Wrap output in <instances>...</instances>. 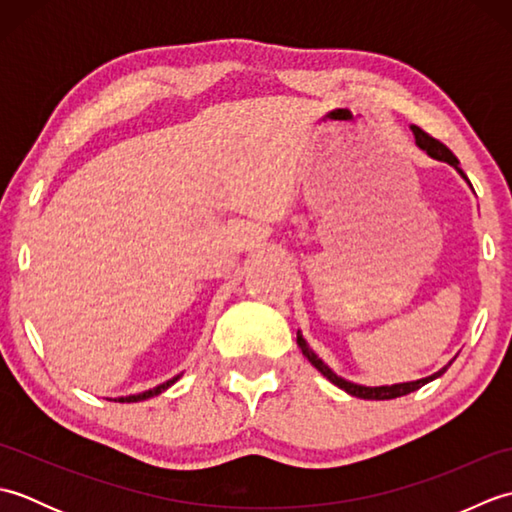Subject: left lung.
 <instances>
[{"mask_svg":"<svg viewBox=\"0 0 512 512\" xmlns=\"http://www.w3.org/2000/svg\"><path fill=\"white\" fill-rule=\"evenodd\" d=\"M411 132H413V136H416V145H418L420 149L427 151V154H429L431 158L449 162V165L458 169L460 176H462L466 182H469V178H466L464 171L460 169V160L453 156V151H451L447 145H442L438 138L429 136V134L424 132V129H420L418 125H411ZM469 184H471V182H469ZM297 343H299V347H301L303 356H306L308 361H310L314 367H317L325 378L330 380V383H334L336 387H341V389L347 391V394H350V396L363 398V400H391V398H398V396H407V394H411V391H416V389L424 387L427 383H431V380H436L438 376H442V374L449 369V365H451V363H449L447 367H442L440 372H436L433 376L413 380V383H400V385H387V387H363V385L350 383V380H345V378H341V376H336V374L332 372V369H330L328 365H325L317 354H314V352L310 350V345L306 343V339H303V336H301L299 332H297Z\"/></svg>","mask_w":512,"mask_h":512,"instance_id":"left-lung-1","label":"left lung"}]
</instances>
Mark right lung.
Here are the masks:
<instances>
[{
	"label": "right lung",
	"mask_w": 512,
	"mask_h": 512,
	"mask_svg": "<svg viewBox=\"0 0 512 512\" xmlns=\"http://www.w3.org/2000/svg\"><path fill=\"white\" fill-rule=\"evenodd\" d=\"M180 376H176V378H171V380H167V383H162V385H158V387H154V389H149V391H143V394H136V396H125V398H118V402H138V400H147V398H151V396H158V394H162V391L165 389H169L173 383H176Z\"/></svg>",
	"instance_id": "right-lung-1"
}]
</instances>
